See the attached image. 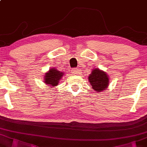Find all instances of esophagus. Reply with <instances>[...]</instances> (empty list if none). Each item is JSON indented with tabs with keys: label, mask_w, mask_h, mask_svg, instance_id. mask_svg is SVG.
<instances>
[{
	"label": "esophagus",
	"mask_w": 147,
	"mask_h": 147,
	"mask_svg": "<svg viewBox=\"0 0 147 147\" xmlns=\"http://www.w3.org/2000/svg\"><path fill=\"white\" fill-rule=\"evenodd\" d=\"M71 73H73L74 75H78V74H79V70L77 68H74L72 69Z\"/></svg>",
	"instance_id": "34e87169"
}]
</instances>
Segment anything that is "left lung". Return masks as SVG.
I'll return each instance as SVG.
<instances>
[{
	"mask_svg": "<svg viewBox=\"0 0 147 147\" xmlns=\"http://www.w3.org/2000/svg\"><path fill=\"white\" fill-rule=\"evenodd\" d=\"M88 80L93 89L97 92H102L106 90L108 87L110 82L109 76L106 72L99 68L93 69L91 71Z\"/></svg>",
	"mask_w": 147,
	"mask_h": 147,
	"instance_id": "1",
	"label": "left lung"
}]
</instances>
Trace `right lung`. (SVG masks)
I'll return each mask as SVG.
<instances>
[{"label":"right lung","instance_id":"add662e5","mask_svg":"<svg viewBox=\"0 0 147 147\" xmlns=\"http://www.w3.org/2000/svg\"><path fill=\"white\" fill-rule=\"evenodd\" d=\"M63 75H64L63 72L60 71L56 68L52 67L45 74L43 81L45 84L48 85V87L53 88L54 86H58L59 81L62 78Z\"/></svg>","mask_w":147,"mask_h":147}]
</instances>
